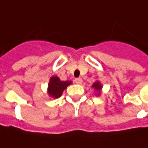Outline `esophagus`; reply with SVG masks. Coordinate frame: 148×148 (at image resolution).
I'll return each mask as SVG.
<instances>
[{"instance_id":"esophagus-1","label":"esophagus","mask_w":148,"mask_h":148,"mask_svg":"<svg viewBox=\"0 0 148 148\" xmlns=\"http://www.w3.org/2000/svg\"><path fill=\"white\" fill-rule=\"evenodd\" d=\"M74 82L77 84H81L82 83V79L81 78H76L74 80Z\"/></svg>"}]
</instances>
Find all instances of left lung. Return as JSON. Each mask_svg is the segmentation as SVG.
I'll use <instances>...</instances> for the list:
<instances>
[{
	"label": "left lung",
	"instance_id": "8db88e82",
	"mask_svg": "<svg viewBox=\"0 0 148 148\" xmlns=\"http://www.w3.org/2000/svg\"><path fill=\"white\" fill-rule=\"evenodd\" d=\"M92 88H94L95 91H96V95L97 96H99L100 95H101V89H102V85L100 83V82L99 81H96L95 82L93 83V84L92 85Z\"/></svg>",
	"mask_w": 148,
	"mask_h": 148
}]
</instances>
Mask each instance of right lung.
<instances>
[{
    "mask_svg": "<svg viewBox=\"0 0 148 148\" xmlns=\"http://www.w3.org/2000/svg\"><path fill=\"white\" fill-rule=\"evenodd\" d=\"M72 84L71 81H61L59 77L52 76L49 79L47 94L53 99H58L61 96L63 92L66 88V87Z\"/></svg>",
    "mask_w": 148,
    "mask_h": 148,
    "instance_id": "add662e5",
    "label": "right lung"
}]
</instances>
